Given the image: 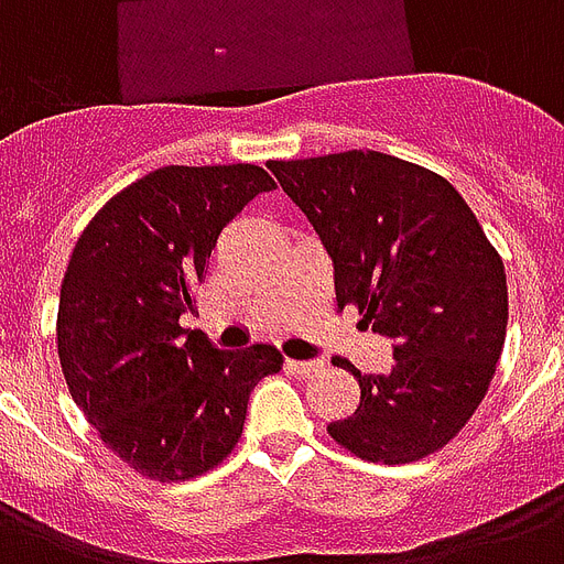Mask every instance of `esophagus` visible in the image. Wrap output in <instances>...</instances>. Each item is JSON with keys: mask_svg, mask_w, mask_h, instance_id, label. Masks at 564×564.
Masks as SVG:
<instances>
[{"mask_svg": "<svg viewBox=\"0 0 564 564\" xmlns=\"http://www.w3.org/2000/svg\"><path fill=\"white\" fill-rule=\"evenodd\" d=\"M322 366H325L322 360H286V369H290L292 375L301 377L313 375V371H322Z\"/></svg>", "mask_w": 564, "mask_h": 564, "instance_id": "obj_1", "label": "esophagus"}]
</instances>
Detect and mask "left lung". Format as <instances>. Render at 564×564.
I'll list each match as a JSON object with an SVG mask.
<instances>
[{
    "label": "left lung",
    "mask_w": 564,
    "mask_h": 564,
    "mask_svg": "<svg viewBox=\"0 0 564 564\" xmlns=\"http://www.w3.org/2000/svg\"><path fill=\"white\" fill-rule=\"evenodd\" d=\"M334 260L336 304L392 339L394 366L362 375L336 445L403 465L445 447L489 392L507 339V272L442 175L383 152L265 163Z\"/></svg>",
    "instance_id": "1"
}]
</instances>
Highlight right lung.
I'll list each match as a JSON object with an SVG mask.
<instances>
[{
    "instance_id": "add662e5",
    "label": "right lung",
    "mask_w": 564,
    "mask_h": 564,
    "mask_svg": "<svg viewBox=\"0 0 564 564\" xmlns=\"http://www.w3.org/2000/svg\"><path fill=\"white\" fill-rule=\"evenodd\" d=\"M269 172L163 166L117 193L75 242L57 304V357L78 410L101 442L143 477L178 482L237 447L248 394L281 371L274 345L219 351L195 313L221 228Z\"/></svg>"
}]
</instances>
